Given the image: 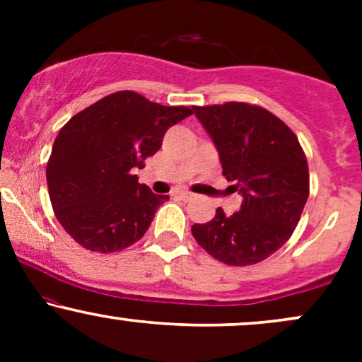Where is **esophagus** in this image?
<instances>
[{"label":"esophagus","instance_id":"esophagus-1","mask_svg":"<svg viewBox=\"0 0 362 362\" xmlns=\"http://www.w3.org/2000/svg\"><path fill=\"white\" fill-rule=\"evenodd\" d=\"M177 195L182 199V201H190V199H192V194L184 192V190H182V192H177Z\"/></svg>","mask_w":362,"mask_h":362}]
</instances>
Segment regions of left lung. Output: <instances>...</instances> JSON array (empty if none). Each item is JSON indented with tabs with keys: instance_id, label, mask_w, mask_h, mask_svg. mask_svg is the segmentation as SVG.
Segmentation results:
<instances>
[{
	"instance_id": "obj_1",
	"label": "left lung",
	"mask_w": 362,
	"mask_h": 362,
	"mask_svg": "<svg viewBox=\"0 0 362 362\" xmlns=\"http://www.w3.org/2000/svg\"><path fill=\"white\" fill-rule=\"evenodd\" d=\"M219 151L223 175L242 194L238 213L221 207L194 224L195 242L226 265H253L293 235L310 195L308 161L296 134L264 107L245 102L192 107Z\"/></svg>"
}]
</instances>
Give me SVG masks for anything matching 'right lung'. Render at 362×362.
<instances>
[{
  "label": "right lung",
  "instance_id": "add662e5",
  "mask_svg": "<svg viewBox=\"0 0 362 362\" xmlns=\"http://www.w3.org/2000/svg\"><path fill=\"white\" fill-rule=\"evenodd\" d=\"M124 90L73 115L52 144L47 187L57 221L83 248L120 252L143 238L168 199L139 184L143 168L165 132L192 114Z\"/></svg>",
  "mask_w": 362,
  "mask_h": 362
}]
</instances>
